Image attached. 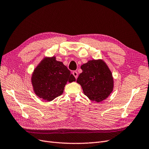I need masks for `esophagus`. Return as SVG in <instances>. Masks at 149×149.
<instances>
[{
  "label": "esophagus",
  "mask_w": 149,
  "mask_h": 149,
  "mask_svg": "<svg viewBox=\"0 0 149 149\" xmlns=\"http://www.w3.org/2000/svg\"><path fill=\"white\" fill-rule=\"evenodd\" d=\"M72 74L74 75V76L75 77V78L77 79V77H78V73H77V71H74L73 72H72Z\"/></svg>",
  "instance_id": "esophagus-1"
}]
</instances>
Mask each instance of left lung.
I'll use <instances>...</instances> for the list:
<instances>
[{"mask_svg": "<svg viewBox=\"0 0 149 149\" xmlns=\"http://www.w3.org/2000/svg\"><path fill=\"white\" fill-rule=\"evenodd\" d=\"M82 72L77 82L90 100L100 102L106 100L113 88L111 71L101 59L91 60L81 66Z\"/></svg>", "mask_w": 149, "mask_h": 149, "instance_id": "obj_1", "label": "left lung"}]
</instances>
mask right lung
<instances>
[{"label":"right lung","instance_id":"obj_1","mask_svg":"<svg viewBox=\"0 0 149 149\" xmlns=\"http://www.w3.org/2000/svg\"><path fill=\"white\" fill-rule=\"evenodd\" d=\"M75 81V78L68 68L54 56L43 59L31 77L36 95L47 101H52L61 95L68 81Z\"/></svg>","mask_w":149,"mask_h":149}]
</instances>
